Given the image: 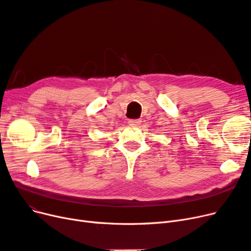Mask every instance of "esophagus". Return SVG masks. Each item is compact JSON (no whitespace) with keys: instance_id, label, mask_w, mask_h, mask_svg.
Here are the masks:
<instances>
[{"instance_id":"esophagus-1","label":"esophagus","mask_w":251,"mask_h":251,"mask_svg":"<svg viewBox=\"0 0 251 251\" xmlns=\"http://www.w3.org/2000/svg\"><path fill=\"white\" fill-rule=\"evenodd\" d=\"M128 124H129V125H132V126L140 125V124H141V120H139V119H136V120H129V121H128Z\"/></svg>"}]
</instances>
